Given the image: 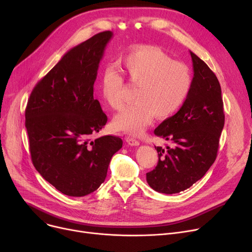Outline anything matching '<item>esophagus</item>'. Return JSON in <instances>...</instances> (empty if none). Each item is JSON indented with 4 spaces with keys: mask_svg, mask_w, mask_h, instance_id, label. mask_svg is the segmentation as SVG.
I'll return each instance as SVG.
<instances>
[{
    "mask_svg": "<svg viewBox=\"0 0 252 252\" xmlns=\"http://www.w3.org/2000/svg\"><path fill=\"white\" fill-rule=\"evenodd\" d=\"M126 141L128 145H130V146H138V145L140 144V142L138 140H136L133 137H129V136L126 137Z\"/></svg>",
    "mask_w": 252,
    "mask_h": 252,
    "instance_id": "obj_1",
    "label": "esophagus"
}]
</instances>
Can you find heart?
I'll return each mask as SVG.
<instances>
[{"label": "heart", "mask_w": 252, "mask_h": 252, "mask_svg": "<svg viewBox=\"0 0 252 252\" xmlns=\"http://www.w3.org/2000/svg\"><path fill=\"white\" fill-rule=\"evenodd\" d=\"M129 84L138 87L134 105L113 118V127L131 135H141L152 123L154 115L164 119L175 114L186 101L192 86L187 65L174 61L154 47H143L128 53L121 61ZM125 81L112 66L104 68L100 77L102 97L111 108L124 107Z\"/></svg>", "instance_id": "obj_1"}]
</instances>
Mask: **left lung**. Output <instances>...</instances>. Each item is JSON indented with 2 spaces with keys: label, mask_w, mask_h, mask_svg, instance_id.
I'll return each mask as SVG.
<instances>
[{
  "label": "left lung",
  "mask_w": 252,
  "mask_h": 252,
  "mask_svg": "<svg viewBox=\"0 0 252 252\" xmlns=\"http://www.w3.org/2000/svg\"><path fill=\"white\" fill-rule=\"evenodd\" d=\"M194 76L189 95L180 110L158 126L154 134L174 144L155 147L156 167L146 174L149 186L175 194L190 188L215 162L224 125L223 103L217 75L190 52Z\"/></svg>",
  "instance_id": "left-lung-1"
}]
</instances>
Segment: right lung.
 <instances>
[{
	"mask_svg": "<svg viewBox=\"0 0 252 252\" xmlns=\"http://www.w3.org/2000/svg\"><path fill=\"white\" fill-rule=\"evenodd\" d=\"M112 35L102 32L69 50L35 85L26 105L32 161L47 182L68 196L96 191L111 157L123 147L116 136L91 140L107 123L94 98V83Z\"/></svg>",
	"mask_w": 252,
	"mask_h": 252,
	"instance_id": "right-lung-1",
	"label": "right lung"
}]
</instances>
